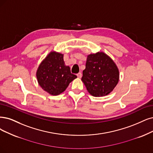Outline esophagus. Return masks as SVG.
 Returning <instances> with one entry per match:
<instances>
[{
  "label": "esophagus",
  "mask_w": 153,
  "mask_h": 153,
  "mask_svg": "<svg viewBox=\"0 0 153 153\" xmlns=\"http://www.w3.org/2000/svg\"><path fill=\"white\" fill-rule=\"evenodd\" d=\"M77 76L79 77V78H81L82 77V74L81 72L77 74Z\"/></svg>",
  "instance_id": "34e87169"
}]
</instances>
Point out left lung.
I'll use <instances>...</instances> for the list:
<instances>
[{
	"label": "left lung",
	"instance_id": "1",
	"mask_svg": "<svg viewBox=\"0 0 153 153\" xmlns=\"http://www.w3.org/2000/svg\"><path fill=\"white\" fill-rule=\"evenodd\" d=\"M81 80L89 94L95 97H105L117 86L119 71L108 55L104 52H97L88 55Z\"/></svg>",
	"mask_w": 153,
	"mask_h": 153
}]
</instances>
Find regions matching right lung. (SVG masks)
<instances>
[{
	"label": "right lung",
	"instance_id": "1",
	"mask_svg": "<svg viewBox=\"0 0 153 153\" xmlns=\"http://www.w3.org/2000/svg\"><path fill=\"white\" fill-rule=\"evenodd\" d=\"M77 76L71 74L70 67L65 65L64 55L52 51L39 64L36 71L38 82L51 95L63 93Z\"/></svg>",
	"mask_w": 153,
	"mask_h": 153
}]
</instances>
